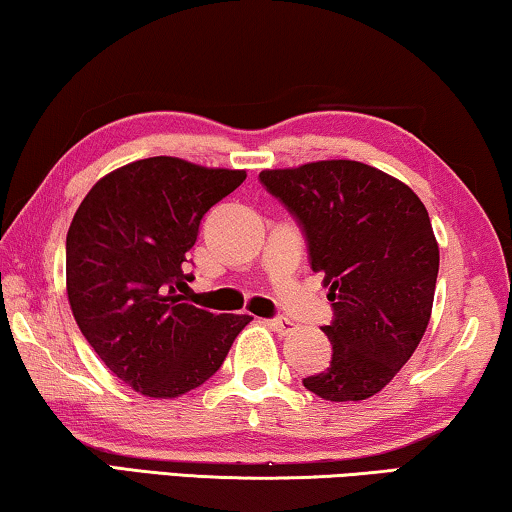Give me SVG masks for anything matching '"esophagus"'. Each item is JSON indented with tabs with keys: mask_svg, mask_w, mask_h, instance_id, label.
Masks as SVG:
<instances>
[{
	"mask_svg": "<svg viewBox=\"0 0 512 512\" xmlns=\"http://www.w3.org/2000/svg\"><path fill=\"white\" fill-rule=\"evenodd\" d=\"M271 326L273 331L276 333H280V335H287V333H292L294 329H296V324L294 322H289V319H282V317H276V319H269V322H266Z\"/></svg>",
	"mask_w": 512,
	"mask_h": 512,
	"instance_id": "34e87169",
	"label": "esophagus"
}]
</instances>
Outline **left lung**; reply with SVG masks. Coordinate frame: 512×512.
Returning a JSON list of instances; mask_svg holds the SVG:
<instances>
[{
    "label": "left lung",
    "instance_id": "8db88e82",
    "mask_svg": "<svg viewBox=\"0 0 512 512\" xmlns=\"http://www.w3.org/2000/svg\"><path fill=\"white\" fill-rule=\"evenodd\" d=\"M259 181L299 220L324 273L331 365L303 386L331 402L368 400L416 352L432 315L439 246L407 183L358 160L264 170Z\"/></svg>",
    "mask_w": 512,
    "mask_h": 512
}]
</instances>
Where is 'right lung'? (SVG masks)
Wrapping results in <instances>:
<instances>
[{"instance_id":"add662e5","label":"right lung","mask_w":512,"mask_h":512,"mask_svg":"<svg viewBox=\"0 0 512 512\" xmlns=\"http://www.w3.org/2000/svg\"><path fill=\"white\" fill-rule=\"evenodd\" d=\"M246 181L154 156L105 174L66 234V292L98 358L147 398H179L223 365L250 315H213L179 294L200 223Z\"/></svg>"}]
</instances>
